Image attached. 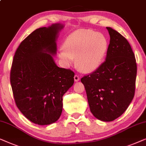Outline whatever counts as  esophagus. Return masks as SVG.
Listing matches in <instances>:
<instances>
[{
    "label": "esophagus",
    "instance_id": "1",
    "mask_svg": "<svg viewBox=\"0 0 146 146\" xmlns=\"http://www.w3.org/2000/svg\"><path fill=\"white\" fill-rule=\"evenodd\" d=\"M74 79H75V81H78L80 79V77L77 75H75L74 76Z\"/></svg>",
    "mask_w": 146,
    "mask_h": 146
}]
</instances>
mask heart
Returning <instances> with one entry per match:
<instances>
[{"label": "heart", "instance_id": "b5f03b06", "mask_svg": "<svg viewBox=\"0 0 146 146\" xmlns=\"http://www.w3.org/2000/svg\"><path fill=\"white\" fill-rule=\"evenodd\" d=\"M108 49V42L101 33L91 30H78L67 37L64 48L59 51V58L69 65L76 57V66L85 73L99 67Z\"/></svg>", "mask_w": 146, "mask_h": 146}]
</instances>
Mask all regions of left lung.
<instances>
[{
  "label": "left lung",
  "mask_w": 146,
  "mask_h": 146,
  "mask_svg": "<svg viewBox=\"0 0 146 146\" xmlns=\"http://www.w3.org/2000/svg\"><path fill=\"white\" fill-rule=\"evenodd\" d=\"M106 29L110 40L106 61L81 81L92 114L110 122L124 113L134 98L137 65L128 40L112 28Z\"/></svg>",
  "instance_id": "1"
}]
</instances>
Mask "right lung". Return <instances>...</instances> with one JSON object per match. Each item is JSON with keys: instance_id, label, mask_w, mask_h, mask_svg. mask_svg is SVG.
I'll list each match as a JSON object with an SVG mask.
<instances>
[{"instance_id": "add662e5", "label": "right lung", "mask_w": 146, "mask_h": 146, "mask_svg": "<svg viewBox=\"0 0 146 146\" xmlns=\"http://www.w3.org/2000/svg\"><path fill=\"white\" fill-rule=\"evenodd\" d=\"M60 24L36 29L26 37L14 55L11 84L16 104L34 124L56 122L63 108V96L74 83L73 71L57 67L56 53Z\"/></svg>"}]
</instances>
